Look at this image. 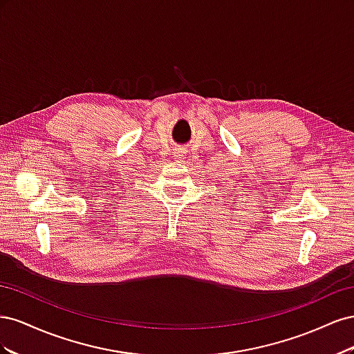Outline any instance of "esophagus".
<instances>
[{
  "label": "esophagus",
  "instance_id": "1",
  "mask_svg": "<svg viewBox=\"0 0 354 354\" xmlns=\"http://www.w3.org/2000/svg\"><path fill=\"white\" fill-rule=\"evenodd\" d=\"M185 153H186V149H183V147L176 149V156H183Z\"/></svg>",
  "mask_w": 354,
  "mask_h": 354
}]
</instances>
